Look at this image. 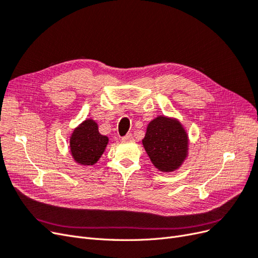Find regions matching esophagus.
Instances as JSON below:
<instances>
[{"mask_svg":"<svg viewBox=\"0 0 258 258\" xmlns=\"http://www.w3.org/2000/svg\"><path fill=\"white\" fill-rule=\"evenodd\" d=\"M121 141L122 142H132L134 141V137H132V135H127L121 138Z\"/></svg>","mask_w":258,"mask_h":258,"instance_id":"esophagus-1","label":"esophagus"}]
</instances>
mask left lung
Returning <instances> with one entry per match:
<instances>
[{
  "instance_id": "1",
  "label": "left lung",
  "mask_w": 258,
  "mask_h": 258,
  "mask_svg": "<svg viewBox=\"0 0 258 258\" xmlns=\"http://www.w3.org/2000/svg\"><path fill=\"white\" fill-rule=\"evenodd\" d=\"M142 143L153 165L163 172L176 170L187 157L186 131L177 120L165 116H158L148 123Z\"/></svg>"
}]
</instances>
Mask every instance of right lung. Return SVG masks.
Masks as SVG:
<instances>
[{"mask_svg":"<svg viewBox=\"0 0 258 258\" xmlns=\"http://www.w3.org/2000/svg\"><path fill=\"white\" fill-rule=\"evenodd\" d=\"M108 143V138L99 132L95 120L86 119L77 127L70 139L74 160L83 166H92L99 160Z\"/></svg>","mask_w":258,"mask_h":258,"instance_id":"1","label":"right lung"}]
</instances>
